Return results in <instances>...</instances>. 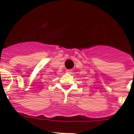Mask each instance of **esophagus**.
<instances>
[{"label":"esophagus","mask_w":134,"mask_h":134,"mask_svg":"<svg viewBox=\"0 0 134 134\" xmlns=\"http://www.w3.org/2000/svg\"><path fill=\"white\" fill-rule=\"evenodd\" d=\"M66 72H67V73H71V72H72V70H66Z\"/></svg>","instance_id":"esophagus-1"}]
</instances>
